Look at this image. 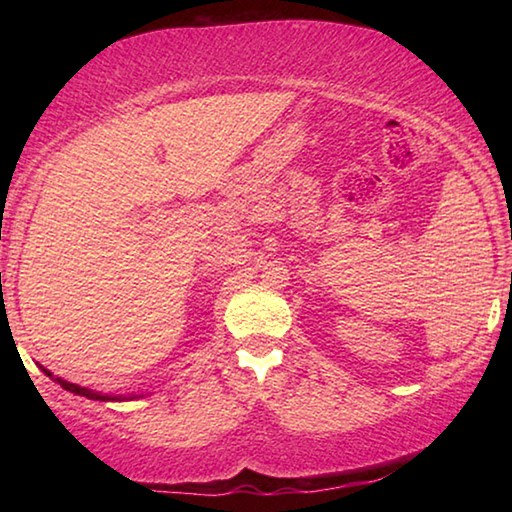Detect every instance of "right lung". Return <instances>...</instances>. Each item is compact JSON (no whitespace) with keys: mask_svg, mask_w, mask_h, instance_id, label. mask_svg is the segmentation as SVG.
<instances>
[{"mask_svg":"<svg viewBox=\"0 0 512 512\" xmlns=\"http://www.w3.org/2000/svg\"><path fill=\"white\" fill-rule=\"evenodd\" d=\"M42 370H45L47 377L58 381V384L63 386L65 391L74 393V395H81V397H88V400H99V402H124V400H135V397H144V395H131V397H126V395H103V393H94V391H90V388H83V386H79V384H69V381H65V379L54 377L47 368H42Z\"/></svg>","mask_w":512,"mask_h":512,"instance_id":"obj_1","label":"right lung"}]
</instances>
